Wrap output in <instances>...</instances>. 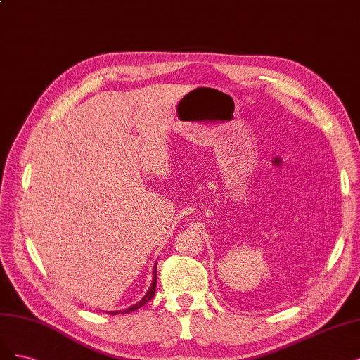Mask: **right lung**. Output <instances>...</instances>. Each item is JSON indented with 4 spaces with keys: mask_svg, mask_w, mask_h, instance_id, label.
<instances>
[{
    "mask_svg": "<svg viewBox=\"0 0 360 360\" xmlns=\"http://www.w3.org/2000/svg\"><path fill=\"white\" fill-rule=\"evenodd\" d=\"M153 275H154V278H153V283H150L149 290L145 293V296H143L141 300H139V302H136L134 305H131V307H129V308H125V309H120V311H106L108 314H112V316H117V314H129V312H133V311L139 309L141 307H143V305L148 302V300L153 299L154 295H155V287H157V263L154 264Z\"/></svg>",
    "mask_w": 360,
    "mask_h": 360,
    "instance_id": "right-lung-1",
    "label": "right lung"
}]
</instances>
